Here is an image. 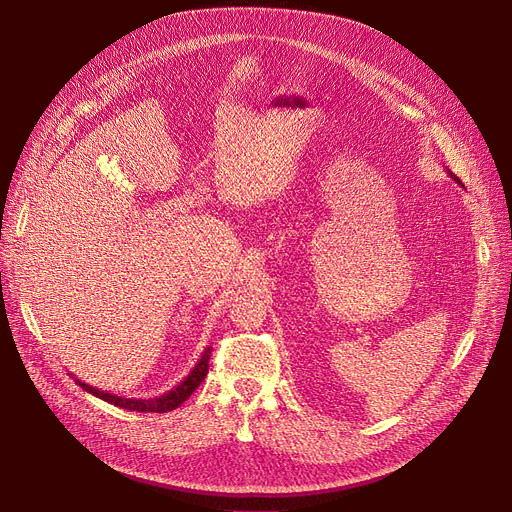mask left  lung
<instances>
[{"label":"left lung","instance_id":"obj_1","mask_svg":"<svg viewBox=\"0 0 512 512\" xmlns=\"http://www.w3.org/2000/svg\"><path fill=\"white\" fill-rule=\"evenodd\" d=\"M448 174H450V178H452V180H454V182H459V184H461V186H463V182H461V180H459V178H456V176H454V174H452V172H448Z\"/></svg>","mask_w":512,"mask_h":512}]
</instances>
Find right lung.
<instances>
[{"label":"right lung","instance_id":"obj_1","mask_svg":"<svg viewBox=\"0 0 512 512\" xmlns=\"http://www.w3.org/2000/svg\"><path fill=\"white\" fill-rule=\"evenodd\" d=\"M209 357H211V348L207 346L205 351H203V355H201V359L197 361V365L191 369V373L186 375V378L178 384V386H174L172 390H168L166 394H161V396H157V398H149V400H143V398H124V396H116V394H110V392H103V390H99V388H93V386H89V384H85L83 380H78V378H74V382L83 388V390H87L89 394H93V396H97V398H101V400H105V402H110V405H116V407H120V409H126V411H139V413H168V411H174V409H178L182 402L191 396L197 388H199V384L205 380V375H207V369H209ZM72 375V373H70Z\"/></svg>","mask_w":512,"mask_h":512}]
</instances>
